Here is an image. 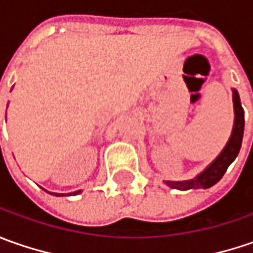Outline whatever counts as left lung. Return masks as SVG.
Here are the masks:
<instances>
[{"instance_id":"obj_1","label":"left lung","mask_w":253,"mask_h":253,"mask_svg":"<svg viewBox=\"0 0 253 253\" xmlns=\"http://www.w3.org/2000/svg\"><path fill=\"white\" fill-rule=\"evenodd\" d=\"M232 101H234V128L231 132L228 142L225 148L221 151L218 156L210 163L206 169L203 170L200 174H197L194 179L183 180V181H165L169 187L177 190H190V189H209L218 183L224 173L227 171L228 166L235 161L238 156L241 145H242V138H244V125H245V118H244V108L241 105L239 94L235 88H232Z\"/></svg>"}]
</instances>
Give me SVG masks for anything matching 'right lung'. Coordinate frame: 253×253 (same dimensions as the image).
Segmentation results:
<instances>
[{
  "label": "right lung",
  "mask_w": 253,
  "mask_h": 253,
  "mask_svg": "<svg viewBox=\"0 0 253 253\" xmlns=\"http://www.w3.org/2000/svg\"><path fill=\"white\" fill-rule=\"evenodd\" d=\"M47 193H50V191H47ZM79 193H82V190H79V191H74V193H69V196H70V194H79ZM50 194H53V196H64V194H60V193H50ZM66 196H67V194H66Z\"/></svg>",
  "instance_id": "right-lung-1"
}]
</instances>
